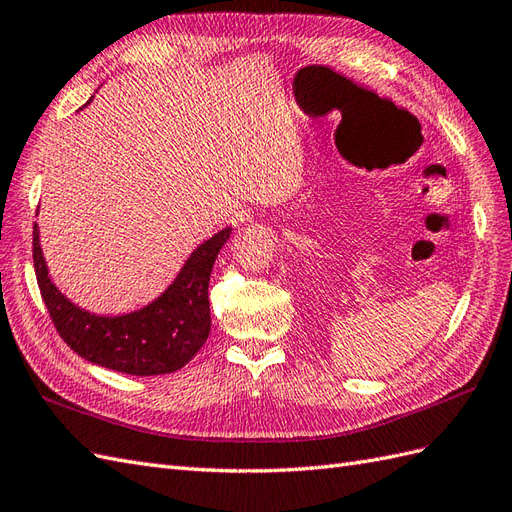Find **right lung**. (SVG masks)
Segmentation results:
<instances>
[{
	"label": "right lung",
	"mask_w": 512,
	"mask_h": 512,
	"mask_svg": "<svg viewBox=\"0 0 512 512\" xmlns=\"http://www.w3.org/2000/svg\"><path fill=\"white\" fill-rule=\"evenodd\" d=\"M229 233L231 229L220 231L196 248L175 283L149 307L119 318H99L71 305L51 283L34 225L32 257L38 290L58 335L86 361L134 376L177 372L209 335V274Z\"/></svg>",
	"instance_id": "right-lung-1"
}]
</instances>
